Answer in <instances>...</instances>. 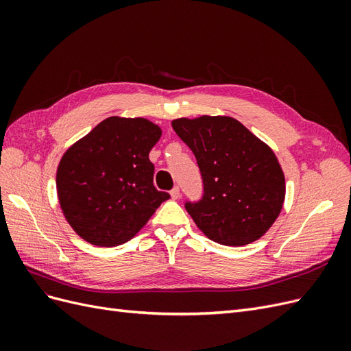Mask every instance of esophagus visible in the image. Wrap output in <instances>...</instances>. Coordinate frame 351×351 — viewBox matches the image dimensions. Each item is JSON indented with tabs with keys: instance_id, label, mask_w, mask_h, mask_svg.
Wrapping results in <instances>:
<instances>
[{
	"instance_id": "34e87169",
	"label": "esophagus",
	"mask_w": 351,
	"mask_h": 351,
	"mask_svg": "<svg viewBox=\"0 0 351 351\" xmlns=\"http://www.w3.org/2000/svg\"><path fill=\"white\" fill-rule=\"evenodd\" d=\"M169 193H171V197H173V199H178V197H180V189L176 186V187H173V190H171V192H169Z\"/></svg>"
}]
</instances>
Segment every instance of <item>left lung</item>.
<instances>
[{"label": "left lung", "instance_id": "obj_1", "mask_svg": "<svg viewBox=\"0 0 351 351\" xmlns=\"http://www.w3.org/2000/svg\"><path fill=\"white\" fill-rule=\"evenodd\" d=\"M173 129L196 156L204 195L184 208L199 230L224 246L261 239L278 218L285 180L278 159L231 117L177 119Z\"/></svg>", "mask_w": 351, "mask_h": 351}]
</instances>
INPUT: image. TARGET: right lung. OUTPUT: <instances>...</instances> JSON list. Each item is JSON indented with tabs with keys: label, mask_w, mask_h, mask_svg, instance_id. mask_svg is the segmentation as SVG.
Instances as JSON below:
<instances>
[{
	"label": "right lung",
	"mask_w": 351,
	"mask_h": 351,
	"mask_svg": "<svg viewBox=\"0 0 351 351\" xmlns=\"http://www.w3.org/2000/svg\"><path fill=\"white\" fill-rule=\"evenodd\" d=\"M159 137L161 129L149 120L110 117L62 155L58 200L83 240L102 247L129 241L169 199L155 189L149 161Z\"/></svg>",
	"instance_id": "1"
}]
</instances>
